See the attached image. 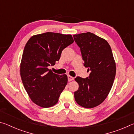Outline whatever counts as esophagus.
I'll return each mask as SVG.
<instances>
[{"label":"esophagus","instance_id":"obj_1","mask_svg":"<svg viewBox=\"0 0 134 134\" xmlns=\"http://www.w3.org/2000/svg\"><path fill=\"white\" fill-rule=\"evenodd\" d=\"M67 77H68V80H69V81H72V80H73L74 79V78L73 77H72V76H70V75H68Z\"/></svg>","mask_w":134,"mask_h":134}]
</instances>
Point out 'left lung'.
Returning a JSON list of instances; mask_svg holds the SVG:
<instances>
[{
	"label": "left lung",
	"instance_id": "obj_1",
	"mask_svg": "<svg viewBox=\"0 0 134 134\" xmlns=\"http://www.w3.org/2000/svg\"><path fill=\"white\" fill-rule=\"evenodd\" d=\"M73 38L80 47L84 66L90 71L86 79L75 78L79 87L74 98L83 108L96 107L105 100L114 81L116 64L112 49L105 40L89 32Z\"/></svg>",
	"mask_w": 134,
	"mask_h": 134
}]
</instances>
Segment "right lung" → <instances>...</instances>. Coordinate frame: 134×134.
<instances>
[{
	"label": "right lung",
	"instance_id": "1",
	"mask_svg": "<svg viewBox=\"0 0 134 134\" xmlns=\"http://www.w3.org/2000/svg\"><path fill=\"white\" fill-rule=\"evenodd\" d=\"M74 40L71 35L45 32L34 35L25 46L20 67L21 79L32 101L42 108L51 107L67 83L66 74L48 69L60 58L62 51Z\"/></svg>",
	"mask_w": 134,
	"mask_h": 134
}]
</instances>
